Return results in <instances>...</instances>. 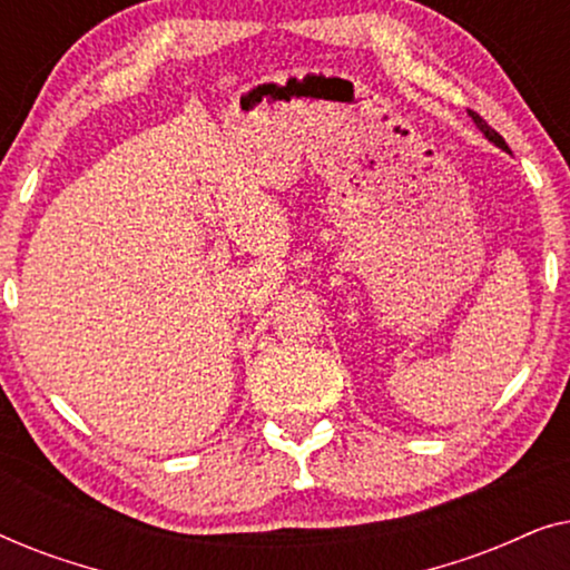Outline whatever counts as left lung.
Here are the masks:
<instances>
[{
    "label": "left lung",
    "mask_w": 570,
    "mask_h": 570,
    "mask_svg": "<svg viewBox=\"0 0 570 570\" xmlns=\"http://www.w3.org/2000/svg\"><path fill=\"white\" fill-rule=\"evenodd\" d=\"M470 116H472V119H474V124H478V127H480L482 131H485V137L490 139V142H495L498 147H503V150H509V145H505V142H503V137H501V135H498V131H495L493 127H488V121H485V119H482V116H480V114H474V111H470Z\"/></svg>",
    "instance_id": "1"
}]
</instances>
